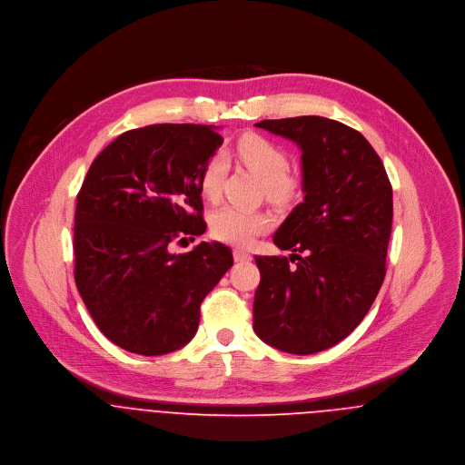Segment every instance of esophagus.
Instances as JSON below:
<instances>
[{
	"mask_svg": "<svg viewBox=\"0 0 465 465\" xmlns=\"http://www.w3.org/2000/svg\"><path fill=\"white\" fill-rule=\"evenodd\" d=\"M232 256H234V262H249L251 260V254L245 251H240V249H234Z\"/></svg>",
	"mask_w": 465,
	"mask_h": 465,
	"instance_id": "esophagus-1",
	"label": "esophagus"
}]
</instances>
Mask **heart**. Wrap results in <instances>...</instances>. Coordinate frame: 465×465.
I'll use <instances>...</instances> for the list:
<instances>
[{
  "label": "heart",
  "mask_w": 465,
  "mask_h": 465,
  "mask_svg": "<svg viewBox=\"0 0 465 465\" xmlns=\"http://www.w3.org/2000/svg\"><path fill=\"white\" fill-rule=\"evenodd\" d=\"M240 161L260 177L265 186L266 199L286 203L299 193L301 181L290 173V161L284 148L260 134H247L236 143ZM225 173V157L211 155L200 172V192L207 200L220 197ZM211 234L231 245H249L256 236L268 231L272 220L263 211H252L238 205H223L211 216Z\"/></svg>",
  "instance_id": "1"
}]
</instances>
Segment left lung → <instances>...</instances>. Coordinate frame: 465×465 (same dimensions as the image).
Instances as JSON below:
<instances>
[{"instance_id": "obj_1", "label": "left lung", "mask_w": 465, "mask_h": 465, "mask_svg": "<svg viewBox=\"0 0 465 465\" xmlns=\"http://www.w3.org/2000/svg\"><path fill=\"white\" fill-rule=\"evenodd\" d=\"M256 127L301 148L304 200L273 234L290 258L256 256L254 331L284 352H321L356 330L383 284L392 186L371 143L340 122L297 116Z\"/></svg>"}]
</instances>
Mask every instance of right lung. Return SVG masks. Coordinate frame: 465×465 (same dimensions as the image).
I'll return each instance as SVG.
<instances>
[{
	"label": "right lung",
	"mask_w": 465,
	"mask_h": 465,
	"mask_svg": "<svg viewBox=\"0 0 465 465\" xmlns=\"http://www.w3.org/2000/svg\"><path fill=\"white\" fill-rule=\"evenodd\" d=\"M223 137L211 125L161 124L118 135L76 195L74 282L98 330L118 347L159 356L197 332L200 304L232 266L205 232L200 172Z\"/></svg>",
	"instance_id": "add662e5"
}]
</instances>
